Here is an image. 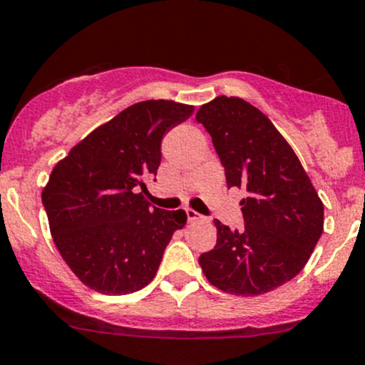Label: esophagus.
Instances as JSON below:
<instances>
[{
	"label": "esophagus",
	"instance_id": "1",
	"mask_svg": "<svg viewBox=\"0 0 365 365\" xmlns=\"http://www.w3.org/2000/svg\"><path fill=\"white\" fill-rule=\"evenodd\" d=\"M187 218H189V222H197V220H201L202 216L197 213V211H194V210H190V207H187Z\"/></svg>",
	"mask_w": 365,
	"mask_h": 365
}]
</instances>
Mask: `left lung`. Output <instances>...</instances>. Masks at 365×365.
Listing matches in <instances>:
<instances>
[{
  "label": "left lung",
  "instance_id": "obj_1",
  "mask_svg": "<svg viewBox=\"0 0 365 365\" xmlns=\"http://www.w3.org/2000/svg\"><path fill=\"white\" fill-rule=\"evenodd\" d=\"M195 121L211 135L227 185L247 192L244 230L215 220L216 246L199 265L223 293L274 291L307 265L324 230V204L286 138L250 102L220 95L201 106Z\"/></svg>",
  "mask_w": 365,
  "mask_h": 365
}]
</instances>
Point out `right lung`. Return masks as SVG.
I'll list each match as a JSON object with an SVG mask.
<instances>
[{
  "instance_id": "add662e5",
  "label": "right lung",
  "mask_w": 365,
  "mask_h": 365,
  "mask_svg": "<svg viewBox=\"0 0 365 365\" xmlns=\"http://www.w3.org/2000/svg\"><path fill=\"white\" fill-rule=\"evenodd\" d=\"M194 106L145 100L91 131L57 163L43 189L51 237L90 289L119 296L155 277L183 210L150 207L145 180L158 175L161 140Z\"/></svg>"
}]
</instances>
